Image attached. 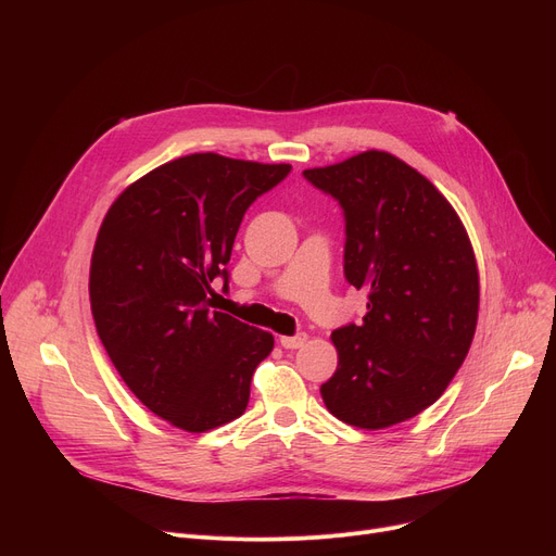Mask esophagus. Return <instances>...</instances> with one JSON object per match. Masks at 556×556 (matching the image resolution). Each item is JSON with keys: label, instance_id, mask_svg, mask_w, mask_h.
<instances>
[{"label": "esophagus", "instance_id": "esophagus-1", "mask_svg": "<svg viewBox=\"0 0 556 556\" xmlns=\"http://www.w3.org/2000/svg\"><path fill=\"white\" fill-rule=\"evenodd\" d=\"M306 340H308V336H306V333H298V336H281V338H279V342H281V346H283V349H300V346H304V344H306Z\"/></svg>", "mask_w": 556, "mask_h": 556}]
</instances>
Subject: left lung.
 Listing matches in <instances>:
<instances>
[{
	"mask_svg": "<svg viewBox=\"0 0 556 556\" xmlns=\"http://www.w3.org/2000/svg\"><path fill=\"white\" fill-rule=\"evenodd\" d=\"M304 178L344 210V277L369 293L363 325L331 333L338 369L319 392L349 426L413 419L444 394L476 336L469 233L440 189L392 153L365 151Z\"/></svg>",
	"mask_w": 556,
	"mask_h": 556,
	"instance_id": "left-lung-1",
	"label": "left lung"
}]
</instances>
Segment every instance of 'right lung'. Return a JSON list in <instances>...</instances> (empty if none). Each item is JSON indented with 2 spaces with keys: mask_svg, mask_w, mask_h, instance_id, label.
<instances>
[{
  "mask_svg": "<svg viewBox=\"0 0 556 556\" xmlns=\"http://www.w3.org/2000/svg\"><path fill=\"white\" fill-rule=\"evenodd\" d=\"M290 173L218 153L166 162L112 202L90 263L97 333L130 392L187 432L241 417L273 333L210 308L250 204Z\"/></svg>",
  "mask_w": 556,
  "mask_h": 556,
  "instance_id": "add662e5",
  "label": "right lung"
}]
</instances>
